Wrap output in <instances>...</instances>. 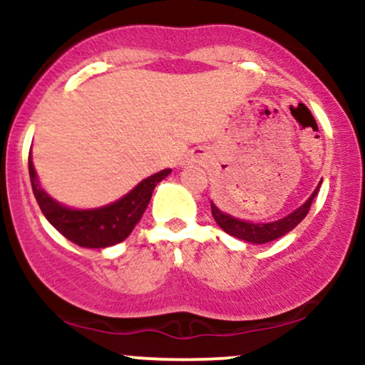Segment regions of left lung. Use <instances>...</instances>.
Returning a JSON list of instances; mask_svg holds the SVG:
<instances>
[{"label": "left lung", "instance_id": "left-lung-1", "mask_svg": "<svg viewBox=\"0 0 365 365\" xmlns=\"http://www.w3.org/2000/svg\"><path fill=\"white\" fill-rule=\"evenodd\" d=\"M321 183L322 180L319 182V185L316 187V190L312 192V195L305 200L302 206L297 207L295 211L282 217V220L269 221V223H252V221L240 220V217H235L228 215V212H223L211 200L212 217H215L217 226H220L223 232L238 238V240L249 242V244H255V245L267 244V242H273L276 238H282L283 235H287L288 232H292V230L295 228V226L299 225L305 216H307L309 209L312 206L314 197H316L317 192H319Z\"/></svg>", "mask_w": 365, "mask_h": 365}]
</instances>
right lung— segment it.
I'll return each instance as SVG.
<instances>
[{
	"instance_id": "obj_1",
	"label": "right lung",
	"mask_w": 365,
	"mask_h": 365,
	"mask_svg": "<svg viewBox=\"0 0 365 365\" xmlns=\"http://www.w3.org/2000/svg\"><path fill=\"white\" fill-rule=\"evenodd\" d=\"M170 173L171 170L166 168L150 175L137 183L128 194L106 206L75 209L58 202L41 187L32 163V153L29 154V177H31L32 192L46 220L63 237L86 249H106L123 242L148 209L154 188Z\"/></svg>"
}]
</instances>
